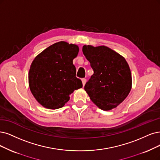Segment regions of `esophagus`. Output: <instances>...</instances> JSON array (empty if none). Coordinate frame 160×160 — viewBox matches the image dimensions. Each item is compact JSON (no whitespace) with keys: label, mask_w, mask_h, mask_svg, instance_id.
I'll return each instance as SVG.
<instances>
[{"label":"esophagus","mask_w":160,"mask_h":160,"mask_svg":"<svg viewBox=\"0 0 160 160\" xmlns=\"http://www.w3.org/2000/svg\"><path fill=\"white\" fill-rule=\"evenodd\" d=\"M82 84H83V86H84L86 84V78H82Z\"/></svg>","instance_id":"1"}]
</instances>
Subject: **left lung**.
<instances>
[{"instance_id":"left-lung-1","label":"left lung","mask_w":160,"mask_h":160,"mask_svg":"<svg viewBox=\"0 0 160 160\" xmlns=\"http://www.w3.org/2000/svg\"><path fill=\"white\" fill-rule=\"evenodd\" d=\"M82 52L93 70L84 90L101 109L108 111L116 108L131 89L132 76L127 62L105 46L84 45Z\"/></svg>"}]
</instances>
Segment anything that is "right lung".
<instances>
[{
	"instance_id": "right-lung-1",
	"label": "right lung",
	"mask_w": 160,
	"mask_h": 160,
	"mask_svg": "<svg viewBox=\"0 0 160 160\" xmlns=\"http://www.w3.org/2000/svg\"><path fill=\"white\" fill-rule=\"evenodd\" d=\"M78 51L76 45L59 41L35 58L29 72V88L43 107L51 109L63 107L70 94L82 87L73 64Z\"/></svg>"
}]
</instances>
